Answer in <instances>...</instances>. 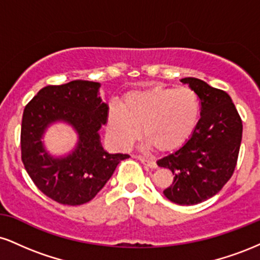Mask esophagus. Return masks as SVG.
Segmentation results:
<instances>
[{"instance_id": "obj_1", "label": "esophagus", "mask_w": 260, "mask_h": 260, "mask_svg": "<svg viewBox=\"0 0 260 260\" xmlns=\"http://www.w3.org/2000/svg\"><path fill=\"white\" fill-rule=\"evenodd\" d=\"M138 159L140 160V162H143L144 165L149 166V168H151V169H156L157 168L156 161L153 160V159H148V157H144V156H138Z\"/></svg>"}]
</instances>
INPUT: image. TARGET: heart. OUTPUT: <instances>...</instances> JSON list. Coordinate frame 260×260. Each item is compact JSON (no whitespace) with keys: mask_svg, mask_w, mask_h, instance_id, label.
Listing matches in <instances>:
<instances>
[{"mask_svg":"<svg viewBox=\"0 0 260 260\" xmlns=\"http://www.w3.org/2000/svg\"><path fill=\"white\" fill-rule=\"evenodd\" d=\"M199 111L198 95L187 86L131 91L122 100V109H109L107 133L116 145L128 148L139 139L142 129L149 147L168 153L187 142L197 126Z\"/></svg>","mask_w":260,"mask_h":260,"instance_id":"1","label":"heart"}]
</instances>
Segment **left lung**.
<instances>
[{
	"mask_svg": "<svg viewBox=\"0 0 260 260\" xmlns=\"http://www.w3.org/2000/svg\"><path fill=\"white\" fill-rule=\"evenodd\" d=\"M181 82L198 95L201 118L186 144L157 160V165L174 175L164 190L166 198L194 205L219 193L234 175L243 127L228 92L192 77Z\"/></svg>",
	"mask_w": 260,
	"mask_h": 260,
	"instance_id": "1",
	"label": "left lung"
}]
</instances>
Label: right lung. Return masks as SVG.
Returning <instances> with one entry per match:
<instances>
[{"mask_svg":"<svg viewBox=\"0 0 260 260\" xmlns=\"http://www.w3.org/2000/svg\"><path fill=\"white\" fill-rule=\"evenodd\" d=\"M100 84L73 80L47 85L26 104L20 131L22 161L31 181L45 196L63 205L91 201L127 154H109L101 147L99 129L109 107L99 96ZM63 120L80 136L76 150L55 159L46 153L41 136L50 123Z\"/></svg>","mask_w":260,"mask_h":260,"instance_id":"add662e5","label":"right lung"}]
</instances>
